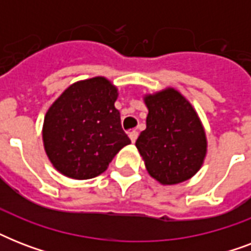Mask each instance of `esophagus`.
<instances>
[{
    "instance_id": "34e87169",
    "label": "esophagus",
    "mask_w": 251,
    "mask_h": 251,
    "mask_svg": "<svg viewBox=\"0 0 251 251\" xmlns=\"http://www.w3.org/2000/svg\"><path fill=\"white\" fill-rule=\"evenodd\" d=\"M129 138H130V141L133 142H135L137 141V138H138V131L137 130H131V131H130L129 133Z\"/></svg>"
}]
</instances>
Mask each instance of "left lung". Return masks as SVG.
<instances>
[{
    "mask_svg": "<svg viewBox=\"0 0 251 251\" xmlns=\"http://www.w3.org/2000/svg\"><path fill=\"white\" fill-rule=\"evenodd\" d=\"M147 127L135 146L151 177L163 185L186 181L201 169L206 133L191 104L175 88L147 95Z\"/></svg>",
    "mask_w": 251,
    "mask_h": 251,
    "instance_id": "left-lung-1",
    "label": "left lung"
}]
</instances>
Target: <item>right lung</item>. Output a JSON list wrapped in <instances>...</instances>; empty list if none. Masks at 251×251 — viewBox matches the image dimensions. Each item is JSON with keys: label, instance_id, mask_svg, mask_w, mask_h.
Masks as SVG:
<instances>
[{"label": "right lung", "instance_id": "right-lung-1", "mask_svg": "<svg viewBox=\"0 0 251 251\" xmlns=\"http://www.w3.org/2000/svg\"><path fill=\"white\" fill-rule=\"evenodd\" d=\"M117 88L102 76L66 88L44 118L45 152L57 171L88 179L106 171L116 153L131 141L114 108Z\"/></svg>", "mask_w": 251, "mask_h": 251}]
</instances>
